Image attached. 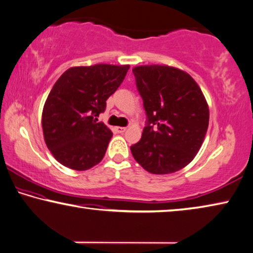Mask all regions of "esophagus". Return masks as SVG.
<instances>
[{
	"instance_id": "esophagus-1",
	"label": "esophagus",
	"mask_w": 253,
	"mask_h": 253,
	"mask_svg": "<svg viewBox=\"0 0 253 253\" xmlns=\"http://www.w3.org/2000/svg\"><path fill=\"white\" fill-rule=\"evenodd\" d=\"M116 129H117V131H118V133H124V131H125L127 128L126 127H117Z\"/></svg>"
}]
</instances>
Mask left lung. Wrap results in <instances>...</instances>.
I'll return each mask as SVG.
<instances>
[{
  "mask_svg": "<svg viewBox=\"0 0 253 253\" xmlns=\"http://www.w3.org/2000/svg\"><path fill=\"white\" fill-rule=\"evenodd\" d=\"M148 123L130 146L134 159L156 175L178 171L194 159L209 125V107L197 82L178 68H133Z\"/></svg>",
  "mask_w": 253,
  "mask_h": 253,
  "instance_id": "obj_1",
  "label": "left lung"
}]
</instances>
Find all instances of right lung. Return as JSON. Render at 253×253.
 I'll return each instance as SVG.
<instances>
[{
    "label": "right lung",
    "instance_id": "right-lung-1",
    "mask_svg": "<svg viewBox=\"0 0 253 253\" xmlns=\"http://www.w3.org/2000/svg\"><path fill=\"white\" fill-rule=\"evenodd\" d=\"M128 69L107 63L71 67L55 82L45 101L42 127L46 146L65 167L87 170L103 159L112 133L96 117Z\"/></svg>",
    "mask_w": 253,
    "mask_h": 253
}]
</instances>
